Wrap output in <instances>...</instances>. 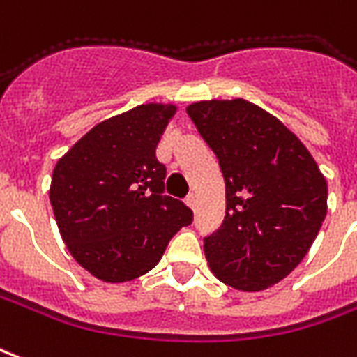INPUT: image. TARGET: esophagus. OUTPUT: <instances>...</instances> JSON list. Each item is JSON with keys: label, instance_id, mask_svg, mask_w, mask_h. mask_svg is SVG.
<instances>
[{"label": "esophagus", "instance_id": "1", "mask_svg": "<svg viewBox=\"0 0 357 357\" xmlns=\"http://www.w3.org/2000/svg\"><path fill=\"white\" fill-rule=\"evenodd\" d=\"M185 202L191 210H195V206H197V197H195V195H189V197L185 199Z\"/></svg>", "mask_w": 357, "mask_h": 357}]
</instances>
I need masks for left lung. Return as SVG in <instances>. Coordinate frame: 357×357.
<instances>
[{
	"mask_svg": "<svg viewBox=\"0 0 357 357\" xmlns=\"http://www.w3.org/2000/svg\"><path fill=\"white\" fill-rule=\"evenodd\" d=\"M187 115L225 179V219L204 238L208 265L227 286L263 291L286 278L318 236L326 178L303 142L248 100H204Z\"/></svg>",
	"mask_w": 357,
	"mask_h": 357,
	"instance_id": "1",
	"label": "left lung"
}]
</instances>
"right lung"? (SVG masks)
Masks as SVG:
<instances>
[{
  "mask_svg": "<svg viewBox=\"0 0 357 357\" xmlns=\"http://www.w3.org/2000/svg\"><path fill=\"white\" fill-rule=\"evenodd\" d=\"M176 109L142 104L105 119L52 170L49 197L62 240L102 282L149 273L172 236L192 221L181 200L162 195L166 168L155 157Z\"/></svg>",
  "mask_w": 357,
  "mask_h": 357,
  "instance_id": "right-lung-1",
  "label": "right lung"
}]
</instances>
